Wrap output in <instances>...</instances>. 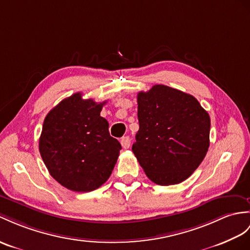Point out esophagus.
<instances>
[{
    "label": "esophagus",
    "mask_w": 250,
    "mask_h": 250,
    "mask_svg": "<svg viewBox=\"0 0 250 250\" xmlns=\"http://www.w3.org/2000/svg\"><path fill=\"white\" fill-rule=\"evenodd\" d=\"M121 145H122V147L125 148V149L129 148V146H130V138L127 137V136L122 138L121 139Z\"/></svg>",
    "instance_id": "obj_1"
}]
</instances>
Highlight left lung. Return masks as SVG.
<instances>
[{"mask_svg":"<svg viewBox=\"0 0 250 250\" xmlns=\"http://www.w3.org/2000/svg\"><path fill=\"white\" fill-rule=\"evenodd\" d=\"M139 130L132 151L157 185L180 184L199 167L210 144V117L180 90L155 84L138 93Z\"/></svg>","mask_w":250,"mask_h":250,"instance_id":"left-lung-1","label":"left lung"}]
</instances>
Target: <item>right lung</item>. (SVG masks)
I'll return each mask as SVG.
<instances>
[{
    "instance_id": "1",
    "label": "right lung",
    "mask_w": 250,
    "mask_h": 250,
    "mask_svg": "<svg viewBox=\"0 0 250 250\" xmlns=\"http://www.w3.org/2000/svg\"><path fill=\"white\" fill-rule=\"evenodd\" d=\"M106 102L74 93L47 113L39 151L52 177L75 192H90L108 180L122 146L101 117Z\"/></svg>"
}]
</instances>
